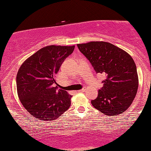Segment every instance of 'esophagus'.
<instances>
[{"label":"esophagus","instance_id":"esophagus-1","mask_svg":"<svg viewBox=\"0 0 151 151\" xmlns=\"http://www.w3.org/2000/svg\"><path fill=\"white\" fill-rule=\"evenodd\" d=\"M85 90H86V88L84 87V88H83V89L79 90V91H78V92H79V93H80V92H84V91H85Z\"/></svg>","mask_w":151,"mask_h":151}]
</instances>
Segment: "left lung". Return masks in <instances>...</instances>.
Here are the masks:
<instances>
[{"label":"left lung","instance_id":"8db88e82","mask_svg":"<svg viewBox=\"0 0 151 151\" xmlns=\"http://www.w3.org/2000/svg\"><path fill=\"white\" fill-rule=\"evenodd\" d=\"M78 48L96 73L105 77L98 96L91 100L95 109L107 116L120 115L131 106L138 87L136 64L131 55L106 42L78 44Z\"/></svg>","mask_w":151,"mask_h":151}]
</instances>
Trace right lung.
<instances>
[{"mask_svg":"<svg viewBox=\"0 0 151 151\" xmlns=\"http://www.w3.org/2000/svg\"><path fill=\"white\" fill-rule=\"evenodd\" d=\"M73 46L49 45L33 54L18 70V97L35 119L54 121L70 108L72 96L58 87L56 75Z\"/></svg>","mask_w":151,"mask_h":151,"instance_id":"right-lung-1","label":"right lung"}]
</instances>
